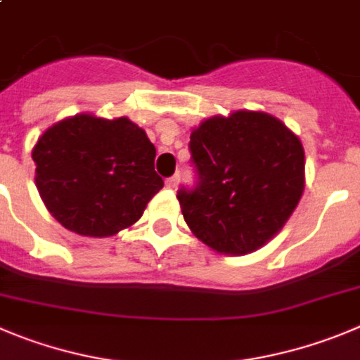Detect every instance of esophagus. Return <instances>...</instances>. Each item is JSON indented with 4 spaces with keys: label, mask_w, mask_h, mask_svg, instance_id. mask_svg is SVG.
<instances>
[{
    "label": "esophagus",
    "mask_w": 360,
    "mask_h": 360,
    "mask_svg": "<svg viewBox=\"0 0 360 360\" xmlns=\"http://www.w3.org/2000/svg\"><path fill=\"white\" fill-rule=\"evenodd\" d=\"M179 181H181L179 174H174L172 177H169V179L165 181V184H167V188H170V190H174V188L179 186Z\"/></svg>",
    "instance_id": "1"
}]
</instances>
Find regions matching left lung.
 Segmentation results:
<instances>
[{
  "label": "left lung",
  "mask_w": 360,
  "mask_h": 360,
  "mask_svg": "<svg viewBox=\"0 0 360 360\" xmlns=\"http://www.w3.org/2000/svg\"><path fill=\"white\" fill-rule=\"evenodd\" d=\"M195 184L177 200L191 233L221 254H248L282 229L304 191L300 140L275 117L236 112L190 134Z\"/></svg>",
  "instance_id": "obj_1"
}]
</instances>
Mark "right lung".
Masks as SVG:
<instances>
[{"mask_svg":"<svg viewBox=\"0 0 360 360\" xmlns=\"http://www.w3.org/2000/svg\"><path fill=\"white\" fill-rule=\"evenodd\" d=\"M32 156L46 207L82 236H113L133 226L163 188L156 149L126 117L62 120L40 136Z\"/></svg>","mask_w":360,"mask_h":360,"instance_id":"1","label":"right lung"}]
</instances>
